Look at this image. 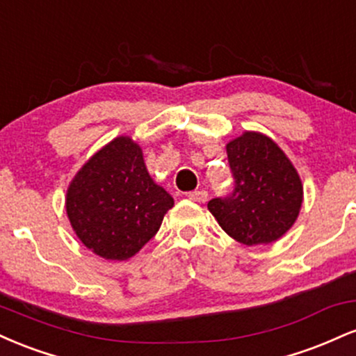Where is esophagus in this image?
<instances>
[{
    "label": "esophagus",
    "instance_id": "esophagus-1",
    "mask_svg": "<svg viewBox=\"0 0 356 356\" xmlns=\"http://www.w3.org/2000/svg\"><path fill=\"white\" fill-rule=\"evenodd\" d=\"M189 199L194 202H206L207 201V191H194L189 194Z\"/></svg>",
    "mask_w": 356,
    "mask_h": 356
}]
</instances>
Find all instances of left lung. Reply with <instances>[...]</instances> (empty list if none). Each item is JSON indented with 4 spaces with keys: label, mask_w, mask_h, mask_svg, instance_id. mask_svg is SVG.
<instances>
[{
    "label": "left lung",
    "mask_w": 356,
    "mask_h": 356,
    "mask_svg": "<svg viewBox=\"0 0 356 356\" xmlns=\"http://www.w3.org/2000/svg\"><path fill=\"white\" fill-rule=\"evenodd\" d=\"M234 187L207 209L231 238L246 246L275 243L295 224L303 184L283 150L259 132H244L226 145Z\"/></svg>",
    "instance_id": "left-lung-1"
}]
</instances>
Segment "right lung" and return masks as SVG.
<instances>
[{
  "label": "right lung",
  "mask_w": 356,
  "mask_h": 356,
  "mask_svg": "<svg viewBox=\"0 0 356 356\" xmlns=\"http://www.w3.org/2000/svg\"><path fill=\"white\" fill-rule=\"evenodd\" d=\"M67 214L97 256L125 261L157 234L174 199L147 172L130 137H117L85 162L67 191Z\"/></svg>",
  "instance_id": "1"
}]
</instances>
